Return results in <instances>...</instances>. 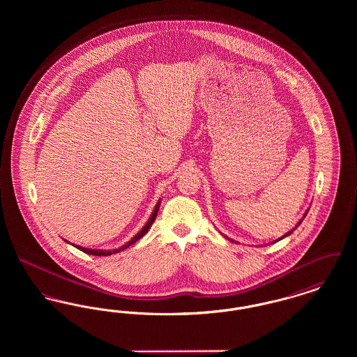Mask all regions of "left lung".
Segmentation results:
<instances>
[{"mask_svg":"<svg viewBox=\"0 0 357 357\" xmlns=\"http://www.w3.org/2000/svg\"><path fill=\"white\" fill-rule=\"evenodd\" d=\"M307 211H309V210H306L305 214H304V215H303V218H301V220H300V221L297 222V225H296V226H294V227H293V229H291V230H289L288 233H287V234H284V236H282V237H280V238H278V239H275V241H273V243H275V242H278V241H281V239H284V238L288 237V236H290V234H291V233H293V231H294V230H296V229H297V227H298V226H300V225H301V222L304 221V218H305L306 214H307ZM225 237H226V236H225ZM226 238H227V239H230V238H229V237H226ZM230 241H231V242H236V241H234V239H230Z\"/></svg>","mask_w":357,"mask_h":357,"instance_id":"8db88e82","label":"left lung"}]
</instances>
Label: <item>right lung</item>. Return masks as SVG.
I'll return each mask as SVG.
<instances>
[{"label":"right lung","mask_w":357,"mask_h":357,"mask_svg":"<svg viewBox=\"0 0 357 357\" xmlns=\"http://www.w3.org/2000/svg\"><path fill=\"white\" fill-rule=\"evenodd\" d=\"M160 202H162V199H159L158 201V204H155V207H153V213H151V215H150V218H149V221L146 222V225L136 233L134 237L131 238L128 242H126L124 245H121L120 248L118 249H112V250H102V249H89V248H83V246H79V245H75V243H70L68 242L67 239H64L67 243L69 245H72V246H75L76 249H79V250H82V252H84L86 255H99V257H105V255H115V253H119L121 250H126L127 248H130L132 243H135L137 239H140V238L143 237L149 230H150V227H151V225H153V221H155V218H156V215H158V210H159V206H160Z\"/></svg>","instance_id":"1"}]
</instances>
